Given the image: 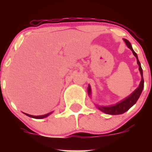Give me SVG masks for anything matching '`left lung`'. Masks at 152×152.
Listing matches in <instances>:
<instances>
[{
	"instance_id": "8db88e82",
	"label": "left lung",
	"mask_w": 152,
	"mask_h": 152,
	"mask_svg": "<svg viewBox=\"0 0 152 152\" xmlns=\"http://www.w3.org/2000/svg\"><path fill=\"white\" fill-rule=\"evenodd\" d=\"M124 41L126 42V44L127 45V46L130 49L132 50V53H133L134 56H135L137 59V63L139 64V72H140L141 75H142V80H141L140 84H139V88H137L135 91H134L128 97H126V99L123 100V101L119 102V103H116V105L114 106H111V107H101V106H96L97 108L101 110L102 112L105 113L107 114H111V115H118V114H122V113H124L125 112L129 110L132 106L135 104V103L137 102L138 99L139 98L142 92V90L144 88V79H143V75H142V68L141 67V64L139 62V59H138V56H137V54L134 52V50L132 49V47L131 44H130L129 42L128 41L127 39H124ZM88 94L91 95V87L88 86Z\"/></svg>"
}]
</instances>
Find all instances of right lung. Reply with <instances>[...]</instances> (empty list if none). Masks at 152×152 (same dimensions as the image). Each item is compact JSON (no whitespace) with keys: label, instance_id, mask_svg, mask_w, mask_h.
<instances>
[{"label":"right lung","instance_id":"add662e5","mask_svg":"<svg viewBox=\"0 0 152 152\" xmlns=\"http://www.w3.org/2000/svg\"><path fill=\"white\" fill-rule=\"evenodd\" d=\"M51 113H49L45 114V115H42V116H32V115H29V114H27V113H25V114H26V116H29V117L35 118V119H42V118L47 117V116H49V114H51Z\"/></svg>","mask_w":152,"mask_h":152}]
</instances>
